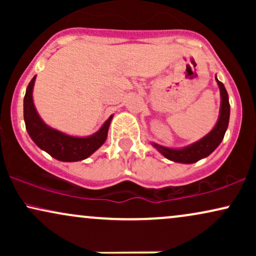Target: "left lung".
<instances>
[{"instance_id": "8db88e82", "label": "left lung", "mask_w": 256, "mask_h": 256, "mask_svg": "<svg viewBox=\"0 0 256 256\" xmlns=\"http://www.w3.org/2000/svg\"><path fill=\"white\" fill-rule=\"evenodd\" d=\"M216 80L220 90V110L216 124L201 140L186 146H182V148H170V146H164L152 142V146L166 158L179 164L198 162L201 158H207L208 155L212 154L222 143L225 132L228 130V120H230V102H228V95L224 84L218 80L216 76Z\"/></svg>"}]
</instances>
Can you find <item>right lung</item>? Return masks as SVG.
Wrapping results in <instances>:
<instances>
[{"mask_svg": "<svg viewBox=\"0 0 256 256\" xmlns=\"http://www.w3.org/2000/svg\"><path fill=\"white\" fill-rule=\"evenodd\" d=\"M36 76L28 84L24 98V120L28 136L38 148L50 156L64 162L85 160L92 155L107 140L108 128L113 114L104 122L95 134L90 136H71L46 125L40 118L34 104V86Z\"/></svg>", "mask_w": 256, "mask_h": 256, "instance_id": "obj_1", "label": "right lung"}]
</instances>
